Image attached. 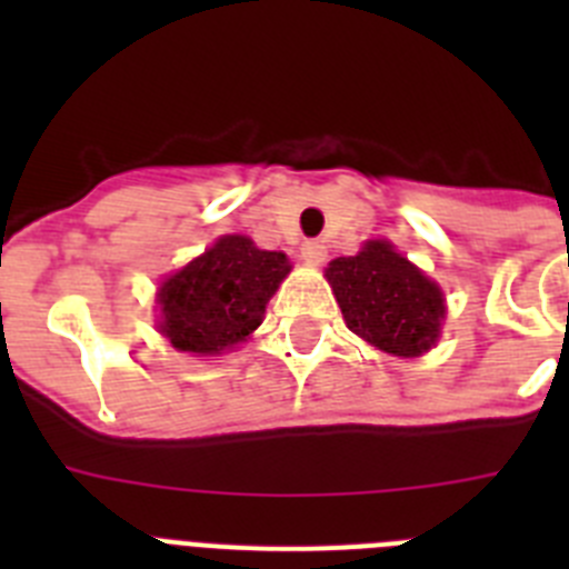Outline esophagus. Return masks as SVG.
<instances>
[{
  "label": "esophagus",
  "mask_w": 569,
  "mask_h": 569,
  "mask_svg": "<svg viewBox=\"0 0 569 569\" xmlns=\"http://www.w3.org/2000/svg\"><path fill=\"white\" fill-rule=\"evenodd\" d=\"M325 256H328V248H325V241L308 239V241H305V244H301V259L310 261V264H321V261H325Z\"/></svg>",
  "instance_id": "esophagus-1"
}]
</instances>
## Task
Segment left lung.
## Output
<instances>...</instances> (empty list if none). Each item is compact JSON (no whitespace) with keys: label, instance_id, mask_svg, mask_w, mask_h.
<instances>
[{"label":"left lung","instance_id":"left-lung-1","mask_svg":"<svg viewBox=\"0 0 569 569\" xmlns=\"http://www.w3.org/2000/svg\"><path fill=\"white\" fill-rule=\"evenodd\" d=\"M328 281L347 328L379 350L419 356L439 336L441 290L387 241H367L359 256L330 261Z\"/></svg>","mask_w":569,"mask_h":569}]
</instances>
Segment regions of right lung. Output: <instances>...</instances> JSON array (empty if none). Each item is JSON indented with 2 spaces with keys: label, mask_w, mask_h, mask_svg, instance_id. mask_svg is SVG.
Wrapping results in <instances>:
<instances>
[{
  "label": "right lung",
  "mask_w": 569,
  "mask_h": 569,
  "mask_svg": "<svg viewBox=\"0 0 569 569\" xmlns=\"http://www.w3.org/2000/svg\"><path fill=\"white\" fill-rule=\"evenodd\" d=\"M288 273L284 253L259 250L248 236H224L159 288V328L184 353L228 350L259 328Z\"/></svg>",
  "instance_id": "add662e5"
}]
</instances>
